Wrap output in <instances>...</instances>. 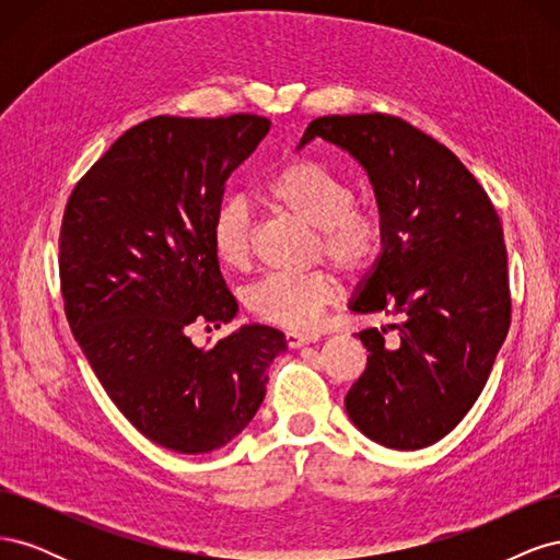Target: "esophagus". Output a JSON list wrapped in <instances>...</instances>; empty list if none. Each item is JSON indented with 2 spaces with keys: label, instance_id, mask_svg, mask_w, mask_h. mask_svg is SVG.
Masks as SVG:
<instances>
[{
  "label": "esophagus",
  "instance_id": "34e87169",
  "mask_svg": "<svg viewBox=\"0 0 560 560\" xmlns=\"http://www.w3.org/2000/svg\"><path fill=\"white\" fill-rule=\"evenodd\" d=\"M317 334H313V331H287L284 334V341H287V346L290 348H301V346H306V343H315L317 341Z\"/></svg>",
  "mask_w": 560,
  "mask_h": 560
}]
</instances>
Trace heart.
I'll return each instance as SVG.
<instances>
[{
  "mask_svg": "<svg viewBox=\"0 0 560 560\" xmlns=\"http://www.w3.org/2000/svg\"><path fill=\"white\" fill-rule=\"evenodd\" d=\"M266 198L280 212L317 229L315 254H325L346 273H362L381 257L385 224L371 202L354 200L352 182L315 159H294L268 177ZM214 257L229 268H245L254 249V219L243 198H229L210 224ZM338 282L329 270L270 273L254 282L247 308L280 327H306L334 301Z\"/></svg>",
  "mask_w": 560,
  "mask_h": 560,
  "instance_id": "b5f03b06",
  "label": "heart"
}]
</instances>
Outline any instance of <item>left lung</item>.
Returning <instances> with one entry per match:
<instances>
[{
    "label": "left lung",
    "instance_id": "obj_1",
    "mask_svg": "<svg viewBox=\"0 0 560 560\" xmlns=\"http://www.w3.org/2000/svg\"><path fill=\"white\" fill-rule=\"evenodd\" d=\"M315 138L362 163L385 224L381 257L350 311L401 317L360 331L366 369L346 411L387 448L432 446L477 401L510 331L500 217L463 161L399 116H319L299 147Z\"/></svg>",
    "mask_w": 560,
    "mask_h": 560
}]
</instances>
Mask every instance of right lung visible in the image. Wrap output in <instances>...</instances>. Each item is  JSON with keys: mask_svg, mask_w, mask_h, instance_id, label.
Listing matches in <instances>:
<instances>
[{"mask_svg": "<svg viewBox=\"0 0 560 560\" xmlns=\"http://www.w3.org/2000/svg\"><path fill=\"white\" fill-rule=\"evenodd\" d=\"M268 128L257 114L147 118L77 182L62 214L60 292L77 343L132 428L177 453L241 434L287 350L266 325L210 350L189 338L191 325L219 327L238 311L210 224Z\"/></svg>", "mask_w": 560, "mask_h": 560, "instance_id": "obj_1", "label": "right lung"}]
</instances>
